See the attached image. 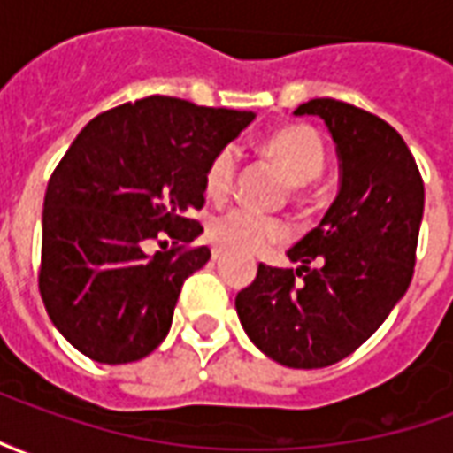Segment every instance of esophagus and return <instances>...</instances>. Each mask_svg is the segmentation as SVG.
Returning <instances> with one entry per match:
<instances>
[{
  "mask_svg": "<svg viewBox=\"0 0 453 453\" xmlns=\"http://www.w3.org/2000/svg\"><path fill=\"white\" fill-rule=\"evenodd\" d=\"M211 257H213V259H220V257H223V247H213V250H211Z\"/></svg>",
  "mask_w": 453,
  "mask_h": 453,
  "instance_id": "obj_1",
  "label": "esophagus"
}]
</instances>
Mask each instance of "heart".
<instances>
[{"mask_svg":"<svg viewBox=\"0 0 453 453\" xmlns=\"http://www.w3.org/2000/svg\"><path fill=\"white\" fill-rule=\"evenodd\" d=\"M266 155L272 157L276 167L284 172L288 184L305 187L323 174L325 142L320 133L311 126H288L276 130L265 142ZM237 174V148L226 145L218 150L213 159L208 162L203 188L208 198H226L233 188ZM208 235L213 242L240 252H259L265 247L281 242L286 237V226L265 213H257L250 208H230L211 220Z\"/></svg>","mask_w":453,"mask_h":453,"instance_id":"heart-1","label":"heart"}]
</instances>
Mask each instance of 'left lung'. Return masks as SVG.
Instances as JSON below:
<instances>
[{"label":"left lung","instance_id":"1","mask_svg":"<svg viewBox=\"0 0 453 453\" xmlns=\"http://www.w3.org/2000/svg\"><path fill=\"white\" fill-rule=\"evenodd\" d=\"M340 157V191L288 250L298 269L259 265L235 298L240 323L269 359L323 369L359 349L405 296L415 269L425 184L400 133L337 99H311Z\"/></svg>","mask_w":453,"mask_h":453}]
</instances>
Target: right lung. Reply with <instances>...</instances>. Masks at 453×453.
Masks as SVG:
<instances>
[{
    "label": "right lung",
    "instance_id": "1",
    "mask_svg": "<svg viewBox=\"0 0 453 453\" xmlns=\"http://www.w3.org/2000/svg\"><path fill=\"white\" fill-rule=\"evenodd\" d=\"M252 120L155 94L80 130L48 181L38 272L45 311L74 349L128 364L167 337L181 286L211 259L188 247L203 233L191 213L206 201L208 162Z\"/></svg>",
    "mask_w": 453,
    "mask_h": 453
}]
</instances>
